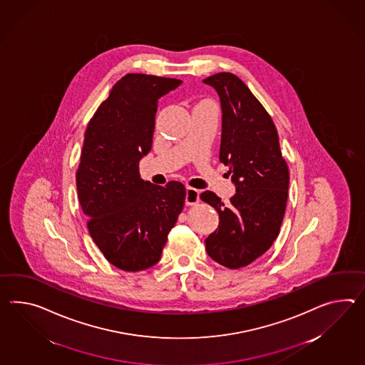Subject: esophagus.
I'll use <instances>...</instances> for the list:
<instances>
[{
  "label": "esophagus",
  "mask_w": 365,
  "mask_h": 365,
  "mask_svg": "<svg viewBox=\"0 0 365 365\" xmlns=\"http://www.w3.org/2000/svg\"><path fill=\"white\" fill-rule=\"evenodd\" d=\"M199 202V190L187 187L186 188V205H194Z\"/></svg>",
  "instance_id": "1"
}]
</instances>
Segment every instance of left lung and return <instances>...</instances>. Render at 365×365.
<instances>
[{
  "instance_id": "8db88e82",
  "label": "left lung",
  "mask_w": 365,
  "mask_h": 365,
  "mask_svg": "<svg viewBox=\"0 0 365 365\" xmlns=\"http://www.w3.org/2000/svg\"><path fill=\"white\" fill-rule=\"evenodd\" d=\"M203 83L220 98L219 160L230 168L236 187L228 205L211 191L200 194L219 214V227L205 239V250L222 267L239 269L262 256L276 240L284 220L289 169L273 120L244 81L220 72Z\"/></svg>"
}]
</instances>
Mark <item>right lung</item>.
<instances>
[{"label": "right lung", "mask_w": 365, "mask_h": 365, "mask_svg": "<svg viewBox=\"0 0 365 365\" xmlns=\"http://www.w3.org/2000/svg\"><path fill=\"white\" fill-rule=\"evenodd\" d=\"M182 81L128 73L117 81L84 134L76 187L88 231L108 261L140 272L160 259L183 210L186 188L157 186L140 177L151 150L158 100Z\"/></svg>", "instance_id": "add662e5"}]
</instances>
